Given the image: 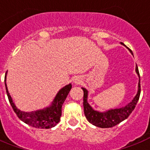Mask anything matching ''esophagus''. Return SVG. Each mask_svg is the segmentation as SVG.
Returning a JSON list of instances; mask_svg holds the SVG:
<instances>
[{
    "instance_id": "esophagus-1",
    "label": "esophagus",
    "mask_w": 150,
    "mask_h": 150,
    "mask_svg": "<svg viewBox=\"0 0 150 150\" xmlns=\"http://www.w3.org/2000/svg\"><path fill=\"white\" fill-rule=\"evenodd\" d=\"M74 83H75V84H79L80 83H81V79H80V78L79 77H76L74 79Z\"/></svg>"
}]
</instances>
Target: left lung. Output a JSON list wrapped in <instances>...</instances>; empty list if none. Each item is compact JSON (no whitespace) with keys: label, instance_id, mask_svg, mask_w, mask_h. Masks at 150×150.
Here are the masks:
<instances>
[{"label":"left lung","instance_id":"obj_1","mask_svg":"<svg viewBox=\"0 0 150 150\" xmlns=\"http://www.w3.org/2000/svg\"><path fill=\"white\" fill-rule=\"evenodd\" d=\"M121 44H123V43H121ZM131 52L132 53L131 51ZM135 71L139 77L138 92H137V94L135 95V97L133 98V100H131L130 103H128L127 105L124 106V107H122V108L110 109V110L106 111V112H100L94 110L90 105V104L87 101V90L85 89V88H82L83 90V93H84V94H83L84 114H85L87 120L90 123H92L93 125L96 126V127H100V128H108V127H112L114 126L119 124L131 115V113L133 112V110L135 108L137 102H138L139 97H140V93H141L140 75H139L138 66H136Z\"/></svg>","mask_w":150,"mask_h":150}]
</instances>
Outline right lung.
<instances>
[{
    "label": "right lung",
    "instance_id": "obj_1",
    "mask_svg": "<svg viewBox=\"0 0 150 150\" xmlns=\"http://www.w3.org/2000/svg\"><path fill=\"white\" fill-rule=\"evenodd\" d=\"M6 75L4 77V83H5V87H6L7 95L8 98L10 105L19 120H21L23 122L33 127L41 129L52 128L60 122L61 112H62L63 104L64 102L65 99L68 95L72 86L71 83L65 86L61 90H59V92L55 97L51 105L43 109L27 112H23L18 109L14 102L12 101V99L9 94L6 85Z\"/></svg>",
    "mask_w": 150,
    "mask_h": 150
}]
</instances>
